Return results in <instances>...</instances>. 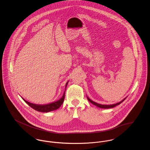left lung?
<instances>
[{
  "label": "left lung",
  "mask_w": 150,
  "mask_h": 150,
  "mask_svg": "<svg viewBox=\"0 0 150 150\" xmlns=\"http://www.w3.org/2000/svg\"><path fill=\"white\" fill-rule=\"evenodd\" d=\"M87 98L88 100L90 103H91L93 104V105L97 106L98 107H99V108H113V107H115L116 105H117L122 103L127 98V97L125 98H124L122 100H121L120 102H119V103H117L113 104H110V105H109V104H108V105H105V104H101L97 103H96V102L92 101V100H91L88 96H87Z\"/></svg>",
  "instance_id": "obj_1"
}]
</instances>
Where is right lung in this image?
Wrapping results in <instances>:
<instances>
[{
  "label": "right lung",
  "mask_w": 150,
  "mask_h": 150,
  "mask_svg": "<svg viewBox=\"0 0 150 150\" xmlns=\"http://www.w3.org/2000/svg\"><path fill=\"white\" fill-rule=\"evenodd\" d=\"M68 83H69V81L66 83V89ZM66 89H65V91H66ZM65 91L64 92L62 97L60 99H59L57 101H55L50 103L46 104H36L31 103L25 100L23 98V99L26 103L29 106H30L31 108L34 109L35 110L39 112H50V111L57 110L62 105V104L64 102V96H65Z\"/></svg>",
  "instance_id": "add662e5"
}]
</instances>
